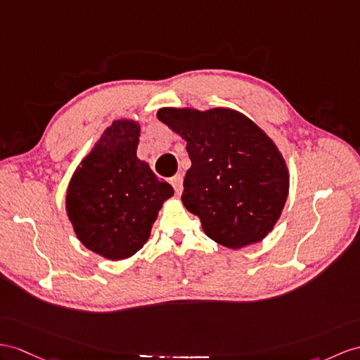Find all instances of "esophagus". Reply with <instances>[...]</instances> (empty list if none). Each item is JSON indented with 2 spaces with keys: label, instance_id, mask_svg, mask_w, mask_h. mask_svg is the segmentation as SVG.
<instances>
[{
  "label": "esophagus",
  "instance_id": "1",
  "mask_svg": "<svg viewBox=\"0 0 360 360\" xmlns=\"http://www.w3.org/2000/svg\"><path fill=\"white\" fill-rule=\"evenodd\" d=\"M171 185H172V188L175 191V194L180 195L181 194V189H183V177H181L180 174L175 175V177L171 179Z\"/></svg>",
  "mask_w": 360,
  "mask_h": 360
}]
</instances>
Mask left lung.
<instances>
[{"label":"left lung","mask_w":360,"mask_h":360,"mask_svg":"<svg viewBox=\"0 0 360 360\" xmlns=\"http://www.w3.org/2000/svg\"><path fill=\"white\" fill-rule=\"evenodd\" d=\"M157 117L186 142L181 203L210 240L238 250L262 241L283 214L290 174L276 143L232 108L165 107Z\"/></svg>","instance_id":"1"}]
</instances>
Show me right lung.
Masks as SVG:
<instances>
[{
  "label": "right lung",
  "instance_id": "obj_1",
  "mask_svg": "<svg viewBox=\"0 0 360 360\" xmlns=\"http://www.w3.org/2000/svg\"><path fill=\"white\" fill-rule=\"evenodd\" d=\"M140 125L112 120L76 166L65 210L84 246L110 261L133 257L151 235L159 210L174 189L137 157Z\"/></svg>",
  "mask_w": 360,
  "mask_h": 360
}]
</instances>
